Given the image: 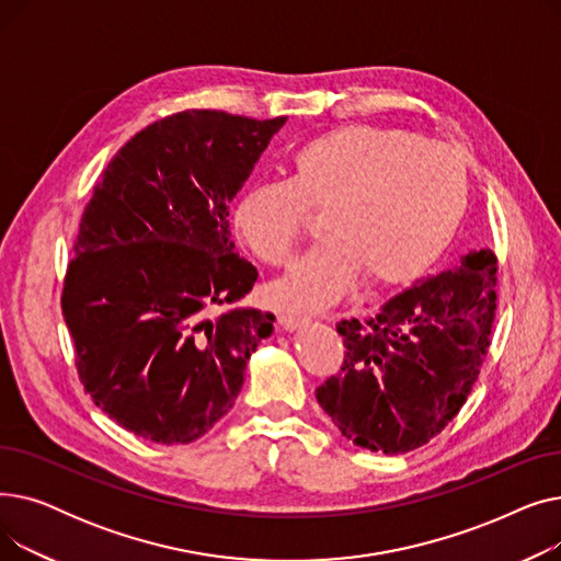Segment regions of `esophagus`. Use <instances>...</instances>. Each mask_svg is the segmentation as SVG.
Instances as JSON below:
<instances>
[{
	"instance_id": "obj_1",
	"label": "esophagus",
	"mask_w": 561,
	"mask_h": 561,
	"mask_svg": "<svg viewBox=\"0 0 561 561\" xmlns=\"http://www.w3.org/2000/svg\"><path fill=\"white\" fill-rule=\"evenodd\" d=\"M277 322L282 325V330H286V332H296V330H300V328H305V325H307L309 318H307V316H302V313H296V311L282 309V311L277 313Z\"/></svg>"
}]
</instances>
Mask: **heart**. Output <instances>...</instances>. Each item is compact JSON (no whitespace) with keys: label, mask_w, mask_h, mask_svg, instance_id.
Listing matches in <instances>:
<instances>
[{"label":"heart","mask_w":561,"mask_h":561,"mask_svg":"<svg viewBox=\"0 0 561 561\" xmlns=\"http://www.w3.org/2000/svg\"><path fill=\"white\" fill-rule=\"evenodd\" d=\"M468 197L453 147L402 129L345 125L298 147L288 182L248 186L233 229L263 263H286L322 211V239L273 284L279 302H336L362 273L368 284L419 275L455 233Z\"/></svg>","instance_id":"1"}]
</instances>
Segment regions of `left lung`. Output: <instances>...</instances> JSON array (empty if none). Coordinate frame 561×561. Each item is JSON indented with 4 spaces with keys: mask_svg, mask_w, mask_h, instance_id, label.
<instances>
[{
    "mask_svg": "<svg viewBox=\"0 0 561 561\" xmlns=\"http://www.w3.org/2000/svg\"><path fill=\"white\" fill-rule=\"evenodd\" d=\"M495 254L468 252L400 290L368 320H341V373L318 404L352 444L385 455L425 446L466 402L495 318Z\"/></svg>",
    "mask_w": 561,
    "mask_h": 561,
    "instance_id": "1",
    "label": "left lung"
}]
</instances>
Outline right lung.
<instances>
[{"label":"right lung","instance_id":"obj_1","mask_svg":"<svg viewBox=\"0 0 561 561\" xmlns=\"http://www.w3.org/2000/svg\"><path fill=\"white\" fill-rule=\"evenodd\" d=\"M284 123L168 115L117 150L85 204L64 318L85 393L140 438L172 446L209 432L273 334V313L236 307L259 273L233 252L227 218Z\"/></svg>","mask_w":561,"mask_h":561}]
</instances>
